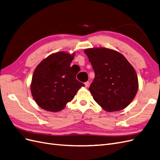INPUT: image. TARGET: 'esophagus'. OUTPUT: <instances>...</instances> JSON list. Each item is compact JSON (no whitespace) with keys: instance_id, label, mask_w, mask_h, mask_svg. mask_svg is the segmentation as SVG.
Returning a JSON list of instances; mask_svg holds the SVG:
<instances>
[{"instance_id":"34e87169","label":"esophagus","mask_w":160,"mask_h":160,"mask_svg":"<svg viewBox=\"0 0 160 160\" xmlns=\"http://www.w3.org/2000/svg\"><path fill=\"white\" fill-rule=\"evenodd\" d=\"M89 85V81H87V82H85V88H88Z\"/></svg>"}]
</instances>
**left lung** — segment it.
I'll return each instance as SVG.
<instances>
[{"label": "left lung", "instance_id": "8db88e82", "mask_svg": "<svg viewBox=\"0 0 160 160\" xmlns=\"http://www.w3.org/2000/svg\"><path fill=\"white\" fill-rule=\"evenodd\" d=\"M95 78L89 87L94 100L107 111H117L132 102L138 89L133 67L118 51L106 48L87 49Z\"/></svg>", "mask_w": 160, "mask_h": 160}]
</instances>
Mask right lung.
<instances>
[{
	"instance_id": "obj_1",
	"label": "right lung",
	"mask_w": 160,
	"mask_h": 160,
	"mask_svg": "<svg viewBox=\"0 0 160 160\" xmlns=\"http://www.w3.org/2000/svg\"><path fill=\"white\" fill-rule=\"evenodd\" d=\"M74 54L58 52L41 62L33 72L31 85L34 99L40 108L57 112L63 109L85 85L76 79L70 67Z\"/></svg>"
}]
</instances>
